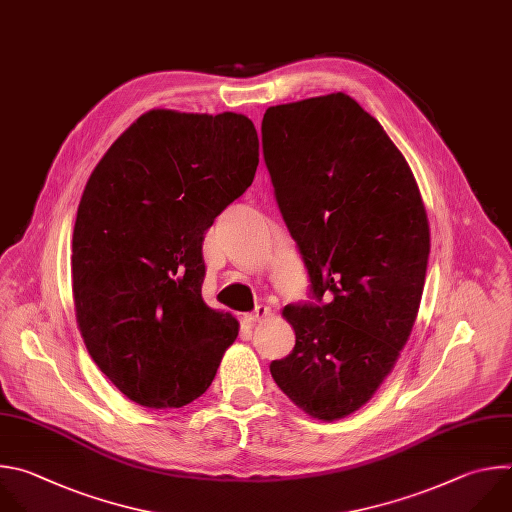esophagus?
<instances>
[{"instance_id":"esophagus-1","label":"esophagus","mask_w":512,"mask_h":512,"mask_svg":"<svg viewBox=\"0 0 512 512\" xmlns=\"http://www.w3.org/2000/svg\"><path fill=\"white\" fill-rule=\"evenodd\" d=\"M270 315V309L266 304H258L256 309H254V313H250V315H246V323H250V325H254V323H258V321H262V319H266Z\"/></svg>"}]
</instances>
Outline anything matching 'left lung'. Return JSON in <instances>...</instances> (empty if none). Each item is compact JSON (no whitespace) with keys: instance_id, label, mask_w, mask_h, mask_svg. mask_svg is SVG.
I'll use <instances>...</instances> for the list:
<instances>
[{"instance_id":"8db88e82","label":"left lung","mask_w":512,"mask_h":512,"mask_svg":"<svg viewBox=\"0 0 512 512\" xmlns=\"http://www.w3.org/2000/svg\"><path fill=\"white\" fill-rule=\"evenodd\" d=\"M262 149L317 300L284 306L296 343L270 373L302 412L341 420L412 335L430 256L424 201L401 151L345 92L266 109Z\"/></svg>"}]
</instances>
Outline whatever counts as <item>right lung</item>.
Returning a JSON list of instances; mask_svg holds the SVG:
<instances>
[{
  "label": "right lung",
  "mask_w": 512,
  "mask_h": 512,
  "mask_svg": "<svg viewBox=\"0 0 512 512\" xmlns=\"http://www.w3.org/2000/svg\"><path fill=\"white\" fill-rule=\"evenodd\" d=\"M254 123L153 109L94 167L72 236L84 345L131 401L183 407L212 385L238 321L203 302V234L254 181Z\"/></svg>",
  "instance_id": "1"
}]
</instances>
